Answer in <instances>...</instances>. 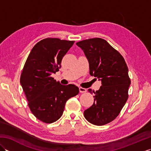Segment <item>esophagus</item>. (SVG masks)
Returning a JSON list of instances; mask_svg holds the SVG:
<instances>
[{"instance_id":"1","label":"esophagus","mask_w":151,"mask_h":151,"mask_svg":"<svg viewBox=\"0 0 151 151\" xmlns=\"http://www.w3.org/2000/svg\"><path fill=\"white\" fill-rule=\"evenodd\" d=\"M79 91L81 93H86V91H87V89H86V88H79Z\"/></svg>"}]
</instances>
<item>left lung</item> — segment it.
<instances>
[{"label": "left lung", "instance_id": "obj_1", "mask_svg": "<svg viewBox=\"0 0 151 151\" xmlns=\"http://www.w3.org/2000/svg\"><path fill=\"white\" fill-rule=\"evenodd\" d=\"M76 44L87 58L90 75L102 84L97 91L88 89L95 94L94 102L84 111V117L97 126L110 123L119 114L129 97L130 79L127 63L121 54L101 38H91Z\"/></svg>", "mask_w": 151, "mask_h": 151}]
</instances>
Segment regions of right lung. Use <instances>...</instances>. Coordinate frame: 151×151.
Instances as JSON below:
<instances>
[{
    "mask_svg": "<svg viewBox=\"0 0 151 151\" xmlns=\"http://www.w3.org/2000/svg\"><path fill=\"white\" fill-rule=\"evenodd\" d=\"M75 41L46 38L32 48L22 70L20 82L35 117L52 123L62 116L67 101L78 94L74 84L62 85L50 75L58 71L63 57Z\"/></svg>",
    "mask_w": 151,
    "mask_h": 151,
    "instance_id": "obj_1",
    "label": "right lung"
}]
</instances>
